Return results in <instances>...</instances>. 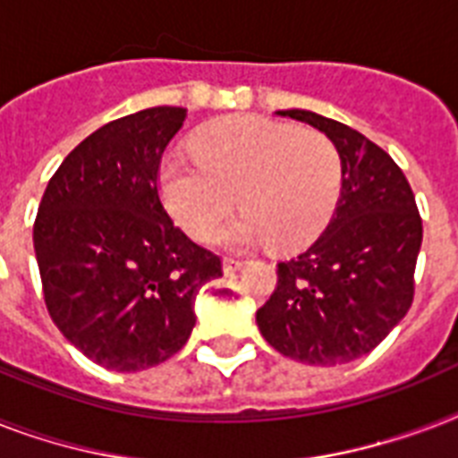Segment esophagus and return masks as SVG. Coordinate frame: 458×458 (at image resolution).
Listing matches in <instances>:
<instances>
[{
	"label": "esophagus",
	"instance_id": "34e87169",
	"mask_svg": "<svg viewBox=\"0 0 458 458\" xmlns=\"http://www.w3.org/2000/svg\"><path fill=\"white\" fill-rule=\"evenodd\" d=\"M242 266H244V261H240V259H230V257L223 259V273H235V271H240Z\"/></svg>",
	"mask_w": 458,
	"mask_h": 458
}]
</instances>
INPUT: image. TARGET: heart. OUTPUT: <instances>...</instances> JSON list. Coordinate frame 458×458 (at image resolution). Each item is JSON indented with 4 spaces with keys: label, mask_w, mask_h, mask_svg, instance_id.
<instances>
[{
    "label": "heart",
    "mask_w": 458,
    "mask_h": 458,
    "mask_svg": "<svg viewBox=\"0 0 458 458\" xmlns=\"http://www.w3.org/2000/svg\"><path fill=\"white\" fill-rule=\"evenodd\" d=\"M190 147L197 161H161L158 192L173 221L194 240H211L235 201L244 211L218 233L230 250L264 242L300 250L333 218L342 161L323 132L230 116L201 128Z\"/></svg>",
    "instance_id": "obj_1"
}]
</instances>
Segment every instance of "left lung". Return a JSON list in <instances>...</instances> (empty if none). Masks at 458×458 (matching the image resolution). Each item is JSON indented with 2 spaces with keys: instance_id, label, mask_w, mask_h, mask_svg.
<instances>
[{
  "instance_id": "obj_1",
  "label": "left lung",
  "mask_w": 458,
  "mask_h": 458,
  "mask_svg": "<svg viewBox=\"0 0 458 458\" xmlns=\"http://www.w3.org/2000/svg\"><path fill=\"white\" fill-rule=\"evenodd\" d=\"M276 114L330 138L342 161V192L323 235L278 264V287L257 311V326L283 356L340 366L373 352L409 311L423 225L390 154L313 111Z\"/></svg>"
}]
</instances>
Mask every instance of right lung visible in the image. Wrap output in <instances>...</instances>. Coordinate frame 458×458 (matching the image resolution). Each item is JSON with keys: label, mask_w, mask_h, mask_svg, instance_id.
<instances>
[{"label": "right lung", "mask_w": 458, "mask_h": 458, "mask_svg": "<svg viewBox=\"0 0 458 458\" xmlns=\"http://www.w3.org/2000/svg\"><path fill=\"white\" fill-rule=\"evenodd\" d=\"M187 109L152 106L102 125L64 158L32 228L49 316L75 349L135 373L185 347L221 259L158 199V164Z\"/></svg>", "instance_id": "right-lung-1"}]
</instances>
